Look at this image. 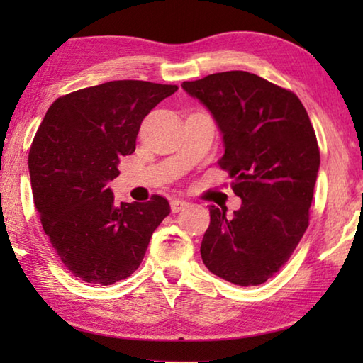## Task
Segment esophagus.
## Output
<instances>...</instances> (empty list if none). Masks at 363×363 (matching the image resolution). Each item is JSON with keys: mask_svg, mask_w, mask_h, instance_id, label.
Here are the masks:
<instances>
[{"mask_svg": "<svg viewBox=\"0 0 363 363\" xmlns=\"http://www.w3.org/2000/svg\"><path fill=\"white\" fill-rule=\"evenodd\" d=\"M186 208H189V201H186V200L174 199L173 201H171V211L173 213H179L182 210H186Z\"/></svg>", "mask_w": 363, "mask_h": 363, "instance_id": "1", "label": "esophagus"}]
</instances>
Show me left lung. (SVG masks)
Returning a JSON list of instances; mask_svg holds the SVG:
<instances>
[{
    "label": "left lung",
    "mask_w": 363,
    "mask_h": 363,
    "mask_svg": "<svg viewBox=\"0 0 363 363\" xmlns=\"http://www.w3.org/2000/svg\"><path fill=\"white\" fill-rule=\"evenodd\" d=\"M182 89L210 110L223 134L219 167L242 199L233 218L210 206L201 259L233 285L255 286L290 259L309 225L320 167L314 128L296 94L255 73H213Z\"/></svg>",
    "instance_id": "left-lung-1"
}]
</instances>
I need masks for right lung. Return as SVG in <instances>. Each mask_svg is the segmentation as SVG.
<instances>
[{
  "instance_id": "add662e5",
  "label": "right lung",
  "mask_w": 363,
  "mask_h": 363,
  "mask_svg": "<svg viewBox=\"0 0 363 363\" xmlns=\"http://www.w3.org/2000/svg\"><path fill=\"white\" fill-rule=\"evenodd\" d=\"M176 84L118 79L59 97L28 155L35 206L60 261L88 284L112 285L139 267L169 214L167 199L116 203L107 187L121 155L136 150L140 123Z\"/></svg>"
}]
</instances>
